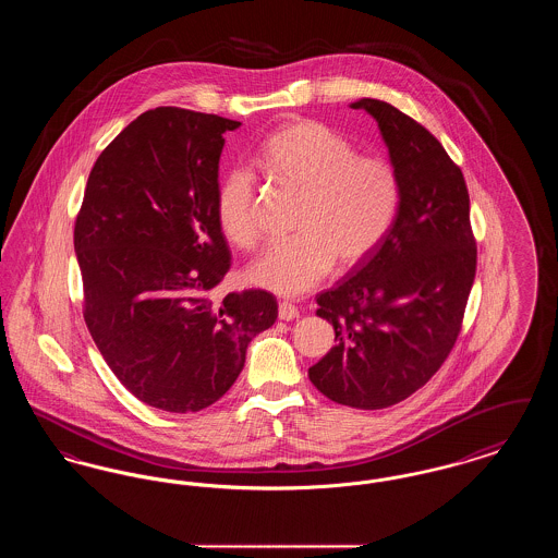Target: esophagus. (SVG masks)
Returning <instances> with one entry per match:
<instances>
[{
	"mask_svg": "<svg viewBox=\"0 0 558 558\" xmlns=\"http://www.w3.org/2000/svg\"><path fill=\"white\" fill-rule=\"evenodd\" d=\"M278 318L284 319V322H291V319L299 318V310L289 303V301H282L278 305Z\"/></svg>",
	"mask_w": 558,
	"mask_h": 558,
	"instance_id": "34e87169",
	"label": "esophagus"
}]
</instances>
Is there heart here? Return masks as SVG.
I'll list each match as a JSON object with an SVG mask.
<instances>
[{
    "mask_svg": "<svg viewBox=\"0 0 558 558\" xmlns=\"http://www.w3.org/2000/svg\"><path fill=\"white\" fill-rule=\"evenodd\" d=\"M259 165L278 186L299 192L292 219L296 236L269 246L246 269L248 280L266 291L296 296L318 287L335 264H364L396 223L401 201L396 165L357 155L343 133L319 121L280 125L267 137ZM215 215L232 244H257V192L246 169L236 167L219 180Z\"/></svg>",
    "mask_w": 558,
    "mask_h": 558,
    "instance_id": "b5f03b06",
    "label": "heart"
}]
</instances>
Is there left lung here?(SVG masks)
Masks as SVG:
<instances>
[{"label":"left lung","instance_id":"1","mask_svg":"<svg viewBox=\"0 0 558 558\" xmlns=\"http://www.w3.org/2000/svg\"><path fill=\"white\" fill-rule=\"evenodd\" d=\"M351 108L376 119L401 182L398 217L385 242L316 312L335 328L332 347L310 368L326 398L380 410L418 391L460 335L477 269L469 190L460 167L421 123L383 100Z\"/></svg>","mask_w":558,"mask_h":558}]
</instances>
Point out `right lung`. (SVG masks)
I'll list each match as a JSON object with an SVG mask.
<instances>
[{
    "label": "right lung",
    "instance_id": "right-lung-1",
    "mask_svg": "<svg viewBox=\"0 0 558 558\" xmlns=\"http://www.w3.org/2000/svg\"><path fill=\"white\" fill-rule=\"evenodd\" d=\"M239 128L186 108L140 114L96 160L75 221L89 335L123 387L165 412L215 403L278 318L262 289L211 296L230 269L219 157Z\"/></svg>",
    "mask_w": 558,
    "mask_h": 558
}]
</instances>
